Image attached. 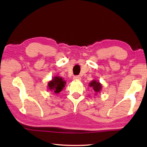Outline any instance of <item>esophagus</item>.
Masks as SVG:
<instances>
[{
	"instance_id": "34e87169",
	"label": "esophagus",
	"mask_w": 147,
	"mask_h": 147,
	"mask_svg": "<svg viewBox=\"0 0 147 147\" xmlns=\"http://www.w3.org/2000/svg\"><path fill=\"white\" fill-rule=\"evenodd\" d=\"M73 79L74 80H80L81 79V77L80 76H78V75H76V76H74L73 77Z\"/></svg>"
}]
</instances>
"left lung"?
<instances>
[{
  "mask_svg": "<svg viewBox=\"0 0 147 147\" xmlns=\"http://www.w3.org/2000/svg\"><path fill=\"white\" fill-rule=\"evenodd\" d=\"M89 86L92 87L93 89V90L96 93H98V92L100 91L102 89V85L98 82H96V80H93L92 82L89 84Z\"/></svg>",
  "mask_w": 147,
  "mask_h": 147,
  "instance_id": "left-lung-1",
  "label": "left lung"
}]
</instances>
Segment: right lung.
Wrapping results in <instances>:
<instances>
[{
    "label": "right lung",
    "instance_id": "1",
    "mask_svg": "<svg viewBox=\"0 0 147 147\" xmlns=\"http://www.w3.org/2000/svg\"><path fill=\"white\" fill-rule=\"evenodd\" d=\"M65 82L62 78L58 76L54 77L53 80L49 82V89L53 90L56 94L59 93L65 87Z\"/></svg>",
    "mask_w": 147,
    "mask_h": 147
}]
</instances>
